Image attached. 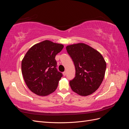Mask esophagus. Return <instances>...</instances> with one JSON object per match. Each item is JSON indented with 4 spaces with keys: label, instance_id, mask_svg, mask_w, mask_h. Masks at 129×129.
Masks as SVG:
<instances>
[{
    "label": "esophagus",
    "instance_id": "1",
    "mask_svg": "<svg viewBox=\"0 0 129 129\" xmlns=\"http://www.w3.org/2000/svg\"><path fill=\"white\" fill-rule=\"evenodd\" d=\"M66 71H64V72H63V76H66Z\"/></svg>",
    "mask_w": 129,
    "mask_h": 129
}]
</instances>
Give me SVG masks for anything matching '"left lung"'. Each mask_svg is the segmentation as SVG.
<instances>
[{
  "instance_id": "left-lung-1",
  "label": "left lung",
  "mask_w": 129,
  "mask_h": 129,
  "mask_svg": "<svg viewBox=\"0 0 129 129\" xmlns=\"http://www.w3.org/2000/svg\"><path fill=\"white\" fill-rule=\"evenodd\" d=\"M75 67V76L70 81L72 90L81 96L91 95L102 83L106 62L97 50L83 43L66 47Z\"/></svg>"
}]
</instances>
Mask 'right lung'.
Returning <instances> with one entry per match:
<instances>
[{
    "label": "right lung",
    "instance_id": "1",
    "mask_svg": "<svg viewBox=\"0 0 129 129\" xmlns=\"http://www.w3.org/2000/svg\"><path fill=\"white\" fill-rule=\"evenodd\" d=\"M63 45L45 40L33 46L21 62L22 74L31 91L47 96L56 89L62 74L56 69L55 59Z\"/></svg>",
    "mask_w": 129,
    "mask_h": 129
}]
</instances>
